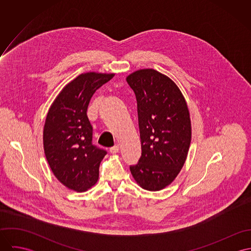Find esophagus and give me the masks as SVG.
Here are the masks:
<instances>
[{"label": "esophagus", "instance_id": "esophagus-1", "mask_svg": "<svg viewBox=\"0 0 251 251\" xmlns=\"http://www.w3.org/2000/svg\"><path fill=\"white\" fill-rule=\"evenodd\" d=\"M119 150H120L119 145H115V146H113V147L110 148V152H111V153H117V152L119 151Z\"/></svg>", "mask_w": 251, "mask_h": 251}]
</instances>
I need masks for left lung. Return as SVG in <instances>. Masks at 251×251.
Returning a JSON list of instances; mask_svg holds the SVG:
<instances>
[{
  "mask_svg": "<svg viewBox=\"0 0 251 251\" xmlns=\"http://www.w3.org/2000/svg\"><path fill=\"white\" fill-rule=\"evenodd\" d=\"M138 113L141 157L130 165L133 178L150 191L170 184L179 174L191 140L189 112L177 85L154 70L127 76Z\"/></svg>",
  "mask_w": 251,
  "mask_h": 251,
  "instance_id": "1",
  "label": "left lung"
}]
</instances>
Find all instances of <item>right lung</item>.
Wrapping results in <instances>:
<instances>
[{"instance_id": "add662e5", "label": "right lung", "mask_w": 251, "mask_h": 251, "mask_svg": "<svg viewBox=\"0 0 251 251\" xmlns=\"http://www.w3.org/2000/svg\"><path fill=\"white\" fill-rule=\"evenodd\" d=\"M114 75H79L63 89L48 111L43 129L46 159L55 177L75 191H85L97 182L100 164L107 153L93 144L87 110L96 91Z\"/></svg>"}]
</instances>
